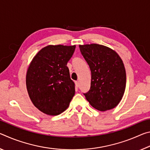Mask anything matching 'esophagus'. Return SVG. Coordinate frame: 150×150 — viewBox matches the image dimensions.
Masks as SVG:
<instances>
[{
    "instance_id": "obj_1",
    "label": "esophagus",
    "mask_w": 150,
    "mask_h": 150,
    "mask_svg": "<svg viewBox=\"0 0 150 150\" xmlns=\"http://www.w3.org/2000/svg\"><path fill=\"white\" fill-rule=\"evenodd\" d=\"M75 86H76V87H77V88H79V87H80L79 81H75Z\"/></svg>"
}]
</instances>
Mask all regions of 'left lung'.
<instances>
[{
  "instance_id": "1",
  "label": "left lung",
  "mask_w": 150,
  "mask_h": 150,
  "mask_svg": "<svg viewBox=\"0 0 150 150\" xmlns=\"http://www.w3.org/2000/svg\"><path fill=\"white\" fill-rule=\"evenodd\" d=\"M91 71L90 90L84 93L90 105L100 111L118 105L126 88V70L115 50L100 44L79 45Z\"/></svg>"
}]
</instances>
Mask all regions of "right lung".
<instances>
[{
    "mask_svg": "<svg viewBox=\"0 0 150 150\" xmlns=\"http://www.w3.org/2000/svg\"><path fill=\"white\" fill-rule=\"evenodd\" d=\"M75 45H50L39 51L26 73V87L32 103L47 115L64 112L75 95L67 64Z\"/></svg>",
    "mask_w": 150,
    "mask_h": 150,
    "instance_id": "right-lung-1",
    "label": "right lung"
}]
</instances>
